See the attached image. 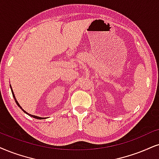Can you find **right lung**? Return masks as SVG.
Segmentation results:
<instances>
[{
    "label": "right lung",
    "instance_id": "1",
    "mask_svg": "<svg viewBox=\"0 0 159 159\" xmlns=\"http://www.w3.org/2000/svg\"><path fill=\"white\" fill-rule=\"evenodd\" d=\"M10 87H11V92H12V95H13V98H14V99H15V102H16V103H17V105L19 106L20 108H21L22 110H23V112L24 113H25V114H27L28 115H29V116H32V117H34V118H36V119H38V120H43V119H45V117H40V116H35V115H31V114H29L28 113V112H26L25 110L23 109V108L21 107L20 106V104H19V103H18L17 102V99H16L15 98V94H14V92H13V90H12V89H11V85H10Z\"/></svg>",
    "mask_w": 159,
    "mask_h": 159
}]
</instances>
